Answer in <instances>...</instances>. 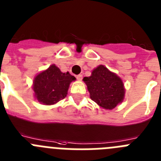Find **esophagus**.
<instances>
[{
  "mask_svg": "<svg viewBox=\"0 0 161 161\" xmlns=\"http://www.w3.org/2000/svg\"><path fill=\"white\" fill-rule=\"evenodd\" d=\"M82 77H83V76H82L81 74H79V75H77V76H76V79H77L78 80H81Z\"/></svg>",
  "mask_w": 161,
  "mask_h": 161,
  "instance_id": "esophagus-1",
  "label": "esophagus"
}]
</instances>
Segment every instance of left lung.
<instances>
[{
    "instance_id": "left-lung-1",
    "label": "left lung",
    "mask_w": 161,
    "mask_h": 161,
    "mask_svg": "<svg viewBox=\"0 0 161 161\" xmlns=\"http://www.w3.org/2000/svg\"><path fill=\"white\" fill-rule=\"evenodd\" d=\"M86 84L90 98L105 109H113L123 101L125 87L122 80L105 66L94 69L90 76L83 79Z\"/></svg>"
}]
</instances>
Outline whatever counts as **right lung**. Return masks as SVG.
Listing matches in <instances>:
<instances>
[{
  "label": "right lung",
  "instance_id": "1",
  "mask_svg": "<svg viewBox=\"0 0 161 161\" xmlns=\"http://www.w3.org/2000/svg\"><path fill=\"white\" fill-rule=\"evenodd\" d=\"M75 80L69 72L62 73L55 64H52L35 76L32 85L35 97L45 105L56 104L67 96L69 85Z\"/></svg>",
  "mask_w": 161,
  "mask_h": 161
}]
</instances>
